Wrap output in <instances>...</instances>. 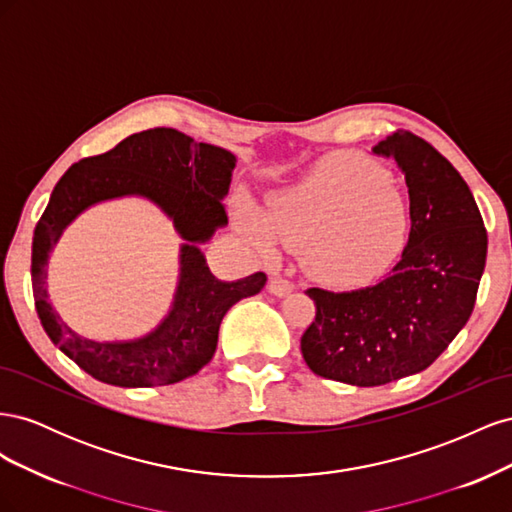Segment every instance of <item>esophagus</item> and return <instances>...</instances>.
Masks as SVG:
<instances>
[{"label": "esophagus", "mask_w": 512, "mask_h": 512, "mask_svg": "<svg viewBox=\"0 0 512 512\" xmlns=\"http://www.w3.org/2000/svg\"><path fill=\"white\" fill-rule=\"evenodd\" d=\"M269 290H271V294H275V297L282 299V297H288V294L294 290V286L288 280H284V277L275 275V277H271Z\"/></svg>", "instance_id": "esophagus-1"}]
</instances>
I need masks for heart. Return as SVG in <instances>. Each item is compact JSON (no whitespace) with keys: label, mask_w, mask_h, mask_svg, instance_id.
I'll return each mask as SVG.
<instances>
[{"label":"heart","mask_w":512,"mask_h":512,"mask_svg":"<svg viewBox=\"0 0 512 512\" xmlns=\"http://www.w3.org/2000/svg\"><path fill=\"white\" fill-rule=\"evenodd\" d=\"M239 226L262 254L273 256L280 241L303 245L309 275L331 286H359L401 252L410 209L380 164L337 153L275 192L267 215L243 209Z\"/></svg>","instance_id":"obj_1"}]
</instances>
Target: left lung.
<instances>
[{
    "mask_svg": "<svg viewBox=\"0 0 512 512\" xmlns=\"http://www.w3.org/2000/svg\"><path fill=\"white\" fill-rule=\"evenodd\" d=\"M371 153L406 179L408 245L374 286L309 288L316 318L301 337L314 374L352 386H380L436 361L466 327L487 260L483 218L451 162L410 132L386 136Z\"/></svg>",
    "mask_w": 512,
    "mask_h": 512,
    "instance_id": "left-lung-1",
    "label": "left lung"
}]
</instances>
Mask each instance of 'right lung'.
I'll use <instances>...</instances> for the list:
<instances>
[{"label":"right lung","instance_id":"obj_1","mask_svg":"<svg viewBox=\"0 0 512 512\" xmlns=\"http://www.w3.org/2000/svg\"><path fill=\"white\" fill-rule=\"evenodd\" d=\"M235 166L237 158L222 147L158 128L132 134L102 156L81 160L59 179L34 230V301L51 342L89 376L126 389L190 378L213 359L228 309L265 288V273L237 282L218 280L203 252V245L228 224L224 198ZM121 197L147 199L174 222L182 239L178 288L167 316L151 332L98 343L70 330L54 312L45 267L60 235L76 217Z\"/></svg>","mask_w":512,"mask_h":512}]
</instances>
